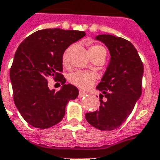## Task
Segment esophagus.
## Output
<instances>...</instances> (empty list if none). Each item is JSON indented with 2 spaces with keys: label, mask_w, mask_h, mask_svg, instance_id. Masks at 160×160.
I'll use <instances>...</instances> for the list:
<instances>
[{
  "label": "esophagus",
  "mask_w": 160,
  "mask_h": 160,
  "mask_svg": "<svg viewBox=\"0 0 160 160\" xmlns=\"http://www.w3.org/2000/svg\"><path fill=\"white\" fill-rule=\"evenodd\" d=\"M86 92H80V93H79V96H78V97H79V98H83L84 96H86Z\"/></svg>",
  "instance_id": "1"
}]
</instances>
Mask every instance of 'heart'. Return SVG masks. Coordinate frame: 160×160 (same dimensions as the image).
I'll use <instances>...</instances> for the list:
<instances>
[{"mask_svg":"<svg viewBox=\"0 0 160 160\" xmlns=\"http://www.w3.org/2000/svg\"><path fill=\"white\" fill-rule=\"evenodd\" d=\"M102 50H105L104 47L99 45H95L90 47L89 52L90 54L92 55L93 53L101 52ZM62 62L63 64L67 65V58H66V55L63 56L62 58ZM97 74L93 72H90V71H74L73 73L69 74L68 77V80L69 83L72 84L73 86H76L78 88L82 90L89 89L91 86H92L95 84L96 80H97Z\"/></svg>","mask_w":160,"mask_h":160,"instance_id":"obj_1","label":"heart"}]
</instances>
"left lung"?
Here are the masks:
<instances>
[{
    "mask_svg": "<svg viewBox=\"0 0 160 160\" xmlns=\"http://www.w3.org/2000/svg\"><path fill=\"white\" fill-rule=\"evenodd\" d=\"M95 40L109 51V62L97 86L107 101H101L98 110L86 113V119L98 130L113 131L126 120L142 95L143 64L130 41L112 35H97Z\"/></svg>",
    "mask_w": 160,
    "mask_h": 160,
    "instance_id": "8db88e82",
    "label": "left lung"
}]
</instances>
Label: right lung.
<instances>
[{
  "mask_svg": "<svg viewBox=\"0 0 160 160\" xmlns=\"http://www.w3.org/2000/svg\"><path fill=\"white\" fill-rule=\"evenodd\" d=\"M85 35L84 31L58 28L41 29L18 47L10 69L14 103L32 126L47 129L57 125L64 116L68 102L79 95L77 87L65 84L61 74L62 55L71 44ZM48 77L62 83L58 92L49 89Z\"/></svg>",
  "mask_w": 160,
  "mask_h": 160,
  "instance_id": "add662e5",
  "label": "right lung"
}]
</instances>
